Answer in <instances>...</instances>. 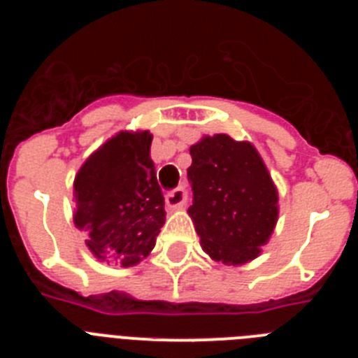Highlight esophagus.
<instances>
[{"label":"esophagus","instance_id":"esophagus-1","mask_svg":"<svg viewBox=\"0 0 358 358\" xmlns=\"http://www.w3.org/2000/svg\"><path fill=\"white\" fill-rule=\"evenodd\" d=\"M186 199H188V192H186L185 188H176L166 194L164 201H166V206H169L170 210H179V208L186 202Z\"/></svg>","mask_w":358,"mask_h":358}]
</instances>
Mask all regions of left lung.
Masks as SVG:
<instances>
[{
  "mask_svg": "<svg viewBox=\"0 0 358 358\" xmlns=\"http://www.w3.org/2000/svg\"><path fill=\"white\" fill-rule=\"evenodd\" d=\"M194 204L188 208L202 249L217 262L242 265L260 255L278 220V192L260 154L226 134L192 145Z\"/></svg>",
  "mask_w": 358,
  "mask_h": 358,
  "instance_id": "left-lung-1",
  "label": "left lung"
}]
</instances>
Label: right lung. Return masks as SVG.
Masks as SVG:
<instances>
[{
	"mask_svg": "<svg viewBox=\"0 0 358 358\" xmlns=\"http://www.w3.org/2000/svg\"><path fill=\"white\" fill-rule=\"evenodd\" d=\"M152 136L120 132L82 164L75 177V226L100 260L140 264L156 245L164 197L150 159Z\"/></svg>",
	"mask_w": 358,
	"mask_h": 358,
	"instance_id": "1",
	"label": "right lung"
}]
</instances>
